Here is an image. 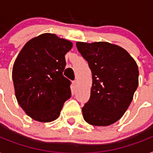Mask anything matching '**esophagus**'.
I'll return each instance as SVG.
<instances>
[{"label":"esophagus","instance_id":"obj_1","mask_svg":"<svg viewBox=\"0 0 153 153\" xmlns=\"http://www.w3.org/2000/svg\"><path fill=\"white\" fill-rule=\"evenodd\" d=\"M72 85H73V87H74V89H75V88L77 87V85H78V81L77 80L73 81Z\"/></svg>","mask_w":153,"mask_h":153}]
</instances>
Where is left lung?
I'll list each match as a JSON object with an SVG mask.
<instances>
[{
  "mask_svg": "<svg viewBox=\"0 0 153 153\" xmlns=\"http://www.w3.org/2000/svg\"><path fill=\"white\" fill-rule=\"evenodd\" d=\"M76 46L92 72L90 98L82 109L90 125L115 123L126 112L138 85V67L122 47L106 42H78Z\"/></svg>",
  "mask_w": 153,
  "mask_h": 153,
  "instance_id": "8db88e82",
  "label": "left lung"
}]
</instances>
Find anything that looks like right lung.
Returning a JSON list of instances; mask_svg holds the SVG:
<instances>
[{
    "instance_id": "obj_1",
    "label": "right lung",
    "mask_w": 153,
    "mask_h": 153,
    "mask_svg": "<svg viewBox=\"0 0 153 153\" xmlns=\"http://www.w3.org/2000/svg\"><path fill=\"white\" fill-rule=\"evenodd\" d=\"M72 42L45 33L25 44L15 60L12 80L19 105L42 123L56 120L71 97V81L63 75Z\"/></svg>"
}]
</instances>
